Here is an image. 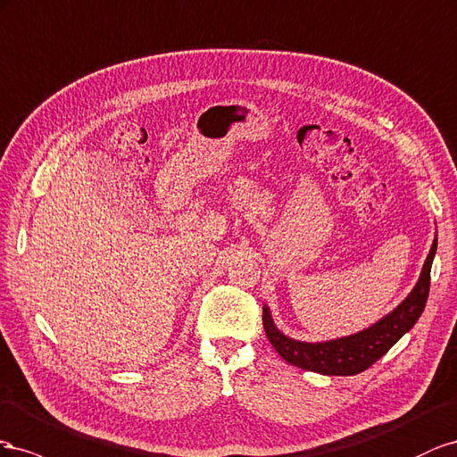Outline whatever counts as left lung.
Listing matches in <instances>:
<instances>
[{
	"instance_id": "8db88e82",
	"label": "left lung",
	"mask_w": 457,
	"mask_h": 457,
	"mask_svg": "<svg viewBox=\"0 0 457 457\" xmlns=\"http://www.w3.org/2000/svg\"><path fill=\"white\" fill-rule=\"evenodd\" d=\"M436 241L438 239L435 237L431 251H428V256L423 264L420 281L415 283L413 291L406 296V301H402V304H398L383 320L373 323L371 328L350 337L335 338V341L301 343L285 337L273 325L270 310L268 306H264L262 323L268 341L285 361L306 371L345 377L366 371L377 360L385 356L390 346L396 345L398 338L403 333H408L423 314L428 296V285H431V266L436 253Z\"/></svg>"
}]
</instances>
